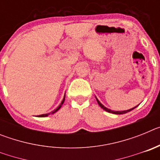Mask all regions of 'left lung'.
<instances>
[{
  "label": "left lung",
  "instance_id": "left-lung-1",
  "mask_svg": "<svg viewBox=\"0 0 160 160\" xmlns=\"http://www.w3.org/2000/svg\"><path fill=\"white\" fill-rule=\"evenodd\" d=\"M96 100H97L98 103V105H99L100 107H101V108H102L103 110H104V111H107V112H109V113H112V114H126V113H128V112H129V111H132V110H134V109L136 108V107H138V106H136V107H133V108H131V109H129V110H127V111H112V110H111V109H108V108H107V107H104V106H103L102 104V103L100 102L99 101H98V99L97 98H96Z\"/></svg>",
  "mask_w": 160,
  "mask_h": 160
}]
</instances>
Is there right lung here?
I'll use <instances>...</instances> for the list:
<instances>
[{"instance_id":"obj_1","label":"right lung","mask_w":160,"mask_h":160,"mask_svg":"<svg viewBox=\"0 0 160 160\" xmlns=\"http://www.w3.org/2000/svg\"><path fill=\"white\" fill-rule=\"evenodd\" d=\"M65 98H66V94H65V95H64V98H63L62 101V102H61L60 105L58 106V107L57 109H55L54 111H52V112H50V113H48V114H41V115H38V117H41V118H42V117H47L48 115H49V114H54V113L57 112V111H58L59 109H60L61 107H62V106L63 103H64V102H65Z\"/></svg>"}]
</instances>
